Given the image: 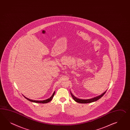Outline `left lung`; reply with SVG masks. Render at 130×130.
Here are the masks:
<instances>
[{
  "label": "left lung",
  "mask_w": 130,
  "mask_h": 130,
  "mask_svg": "<svg viewBox=\"0 0 130 130\" xmlns=\"http://www.w3.org/2000/svg\"><path fill=\"white\" fill-rule=\"evenodd\" d=\"M106 92V91L104 92L103 93H102L101 95H100L99 96H97L95 98H93L91 99H88V100H82V99H79L78 98H77L75 96H74V95L72 94V93L70 92V94L71 95V96L72 97L74 100L75 101H76V102H78L80 103H91L94 101H97V100H98L99 99L101 98V97L104 95L105 93Z\"/></svg>",
  "instance_id": "left-lung-1"
}]
</instances>
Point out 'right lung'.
Listing matches in <instances>:
<instances>
[{
    "label": "right lung",
    "mask_w": 130,
    "mask_h": 130,
    "mask_svg": "<svg viewBox=\"0 0 130 130\" xmlns=\"http://www.w3.org/2000/svg\"><path fill=\"white\" fill-rule=\"evenodd\" d=\"M54 94H55V92H54V93L53 94V95L52 96H51V97L50 98L48 99L47 100H44V101H34V100H30V99H29L27 98H26V97L25 96H24L25 98L26 99H27L28 101H31V102H36V103H48V102H50V101H52V99L53 98V97H54Z\"/></svg>",
    "instance_id": "add662e5"
}]
</instances>
